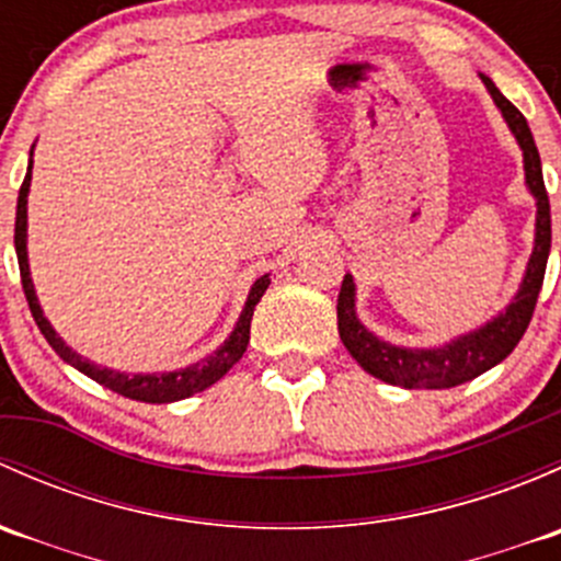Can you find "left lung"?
<instances>
[{
    "label": "left lung",
    "mask_w": 561,
    "mask_h": 561,
    "mask_svg": "<svg viewBox=\"0 0 561 561\" xmlns=\"http://www.w3.org/2000/svg\"><path fill=\"white\" fill-rule=\"evenodd\" d=\"M485 89L494 98L496 107L502 111L505 122L511 124L513 135L524 149V171L526 184H529L531 195L537 201V236H535V252L529 257V268L522 282L516 301L505 309L496 320L483 325L480 331L458 336L456 342L445 344V347L434 350H407L393 347V344L380 342L375 333L366 331L355 317V285L353 276H344L342 293L336 301L339 314V336H342L344 347L350 350L360 369L369 371L377 380L390 382V386L401 388H454L461 382L474 380L478 375L489 371L500 360L516 350L522 342L526 325H529L531 314H535L537 296H540L542 276H546L548 249H551V203H548L546 181L540 171V154H537L535 138L529 133L524 113L507 98H502L500 89L491 83V78H483Z\"/></svg>",
    "instance_id": "left-lung-1"
}]
</instances>
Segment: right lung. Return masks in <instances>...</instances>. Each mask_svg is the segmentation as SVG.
Instances as JSON below:
<instances>
[{
  "label": "right lung",
  "mask_w": 561,
  "mask_h": 561,
  "mask_svg": "<svg viewBox=\"0 0 561 561\" xmlns=\"http://www.w3.org/2000/svg\"><path fill=\"white\" fill-rule=\"evenodd\" d=\"M30 181H32V162H30V171H26L24 184L19 190V208H15V254H19V268H21V285H24V296L30 301V312L35 317L39 333L48 339L50 347L56 350L61 360H67L70 366H76L78 371H83L87 377H92L94 382L100 386L116 390V393L127 396V399L135 401H146V404H168V401H179L186 399L192 393H201L208 386L219 380V377L228 375L236 364L241 360V355L247 353V344H249V325H252V314L257 301L263 298V293L268 290L271 279L268 276H260L254 282L252 293L247 298V307L241 312L239 322H236L233 333H230L228 342L217 350L214 355L208 358L197 360V364L186 366V369L179 371H168V375H122V371H113V369H103V366H94L92 360L81 358L78 353H72L56 331L50 328V322L45 320L43 312H39V304L35 296V287H32L30 279V263H26V192H30Z\"/></svg>",
  "instance_id": "obj_1"
}]
</instances>
